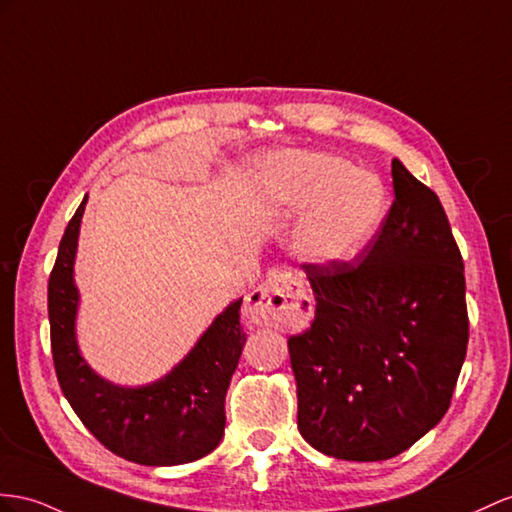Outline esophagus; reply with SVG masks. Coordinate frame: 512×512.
<instances>
[{
    "mask_svg": "<svg viewBox=\"0 0 512 512\" xmlns=\"http://www.w3.org/2000/svg\"><path fill=\"white\" fill-rule=\"evenodd\" d=\"M246 313L257 324L294 326L311 318L313 303L305 285L287 272H272L246 298Z\"/></svg>",
    "mask_w": 512,
    "mask_h": 512,
    "instance_id": "1",
    "label": "esophagus"
}]
</instances>
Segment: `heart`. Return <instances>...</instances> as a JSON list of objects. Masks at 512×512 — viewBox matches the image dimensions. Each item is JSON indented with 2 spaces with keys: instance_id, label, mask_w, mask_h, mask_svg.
I'll list each match as a JSON object with an SVG mask.
<instances>
[{
  "instance_id": "b5f03b06",
  "label": "heart",
  "mask_w": 512,
  "mask_h": 512,
  "mask_svg": "<svg viewBox=\"0 0 512 512\" xmlns=\"http://www.w3.org/2000/svg\"><path fill=\"white\" fill-rule=\"evenodd\" d=\"M255 181L272 216H298L290 246L309 266L348 264L374 240L387 216L383 179L342 155L272 153L259 162Z\"/></svg>"
}]
</instances>
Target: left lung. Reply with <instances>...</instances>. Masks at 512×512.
I'll return each instance as SVG.
<instances>
[{"mask_svg":"<svg viewBox=\"0 0 512 512\" xmlns=\"http://www.w3.org/2000/svg\"><path fill=\"white\" fill-rule=\"evenodd\" d=\"M393 201L352 264L303 266L316 320L290 337L298 430L342 461H387L445 415L467 352L465 268L439 196L400 160Z\"/></svg>","mask_w":512,"mask_h":512,"instance_id":"left-lung-1","label":"left lung"}]
</instances>
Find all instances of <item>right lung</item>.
Wrapping results in <instances>:
<instances>
[{
  "label": "right lung",
  "instance_id": "right-lung-1",
  "mask_svg": "<svg viewBox=\"0 0 512 512\" xmlns=\"http://www.w3.org/2000/svg\"><path fill=\"white\" fill-rule=\"evenodd\" d=\"M86 199L62 235L47 292L51 352L64 398L97 441L125 461L192 463L214 452L225 435V396L246 344L242 298L222 309L188 355L157 381L129 387L103 378L84 359L75 329L82 303L75 257Z\"/></svg>",
  "mask_w": 512,
  "mask_h": 512
}]
</instances>
